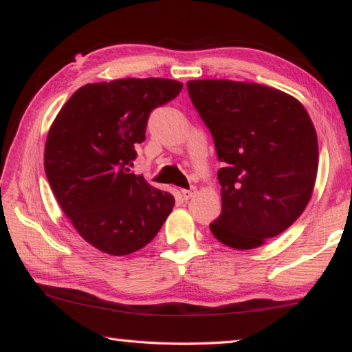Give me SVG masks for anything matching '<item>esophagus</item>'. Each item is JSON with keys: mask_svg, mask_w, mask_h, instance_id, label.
Returning <instances> with one entry per match:
<instances>
[{"mask_svg": "<svg viewBox=\"0 0 352 352\" xmlns=\"http://www.w3.org/2000/svg\"><path fill=\"white\" fill-rule=\"evenodd\" d=\"M194 188H190V189H183L182 190V197H183V200H189L190 197H192L194 195Z\"/></svg>", "mask_w": 352, "mask_h": 352, "instance_id": "esophagus-1", "label": "esophagus"}]
</instances>
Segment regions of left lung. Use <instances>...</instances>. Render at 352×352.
I'll use <instances>...</instances> for the list:
<instances>
[{
  "mask_svg": "<svg viewBox=\"0 0 352 352\" xmlns=\"http://www.w3.org/2000/svg\"><path fill=\"white\" fill-rule=\"evenodd\" d=\"M189 98L210 129L219 162V242L250 250L281 234L305 211L317 178L318 141L301 102L276 88L220 79L189 80Z\"/></svg>",
  "mask_w": 352,
  "mask_h": 352,
  "instance_id": "obj_1",
  "label": "left lung"
}]
</instances>
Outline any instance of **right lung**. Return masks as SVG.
<instances>
[{
	"label": "right lung",
	"mask_w": 352,
	"mask_h": 352,
	"mask_svg": "<svg viewBox=\"0 0 352 352\" xmlns=\"http://www.w3.org/2000/svg\"><path fill=\"white\" fill-rule=\"evenodd\" d=\"M182 88V82L160 77L87 83L52 122L45 146L47 182L77 233L100 252H138L174 208V195L130 168L151 111Z\"/></svg>",
	"instance_id": "right-lung-1"
}]
</instances>
